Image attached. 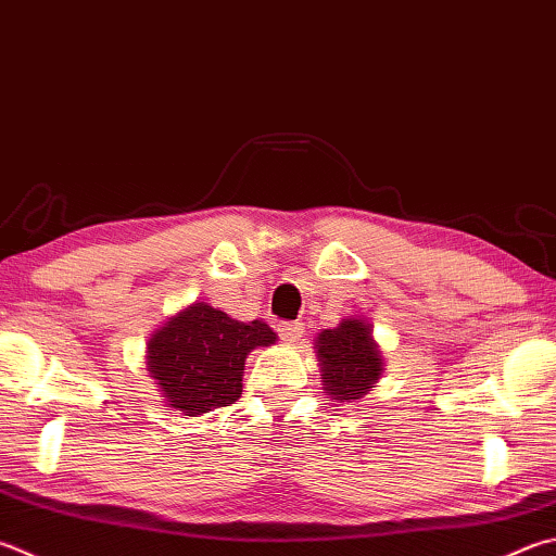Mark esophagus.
<instances>
[{
	"label": "esophagus",
	"mask_w": 556,
	"mask_h": 556,
	"mask_svg": "<svg viewBox=\"0 0 556 556\" xmlns=\"http://www.w3.org/2000/svg\"><path fill=\"white\" fill-rule=\"evenodd\" d=\"M279 336L281 340L289 342V345H296V342L304 338V326H301V323H281Z\"/></svg>",
	"instance_id": "esophagus-1"
}]
</instances>
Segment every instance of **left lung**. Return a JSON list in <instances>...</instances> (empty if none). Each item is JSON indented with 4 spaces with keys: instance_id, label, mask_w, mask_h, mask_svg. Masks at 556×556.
<instances>
[{
    "instance_id": "1",
    "label": "left lung",
    "mask_w": 556,
    "mask_h": 556,
    "mask_svg": "<svg viewBox=\"0 0 556 556\" xmlns=\"http://www.w3.org/2000/svg\"><path fill=\"white\" fill-rule=\"evenodd\" d=\"M323 379V393L338 403H357L381 379L383 357L371 332V323L362 316L342 318L336 328L318 332L313 340Z\"/></svg>"
}]
</instances>
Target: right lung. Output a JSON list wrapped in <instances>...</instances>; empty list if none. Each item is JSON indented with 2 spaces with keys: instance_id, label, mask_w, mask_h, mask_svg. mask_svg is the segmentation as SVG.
Returning <instances> with one entry per match:
<instances>
[{
  "instance_id": "1",
  "label": "right lung",
  "mask_w": 556,
  "mask_h": 556,
  "mask_svg": "<svg viewBox=\"0 0 556 556\" xmlns=\"http://www.w3.org/2000/svg\"><path fill=\"white\" fill-rule=\"evenodd\" d=\"M275 342L277 332L265 320L243 323L194 301L153 330L146 365L167 406L197 418L238 401L248 355Z\"/></svg>"
}]
</instances>
